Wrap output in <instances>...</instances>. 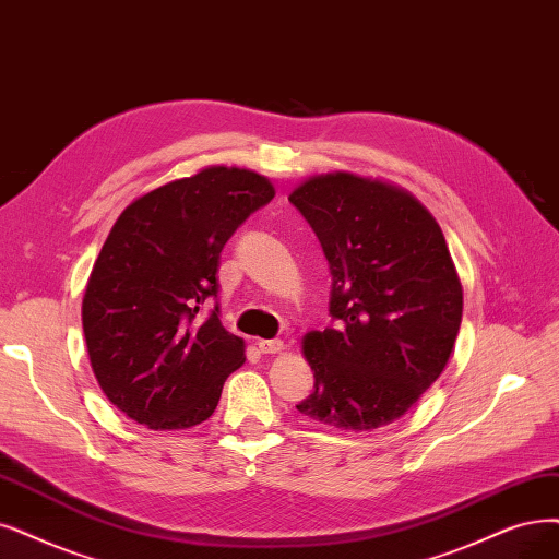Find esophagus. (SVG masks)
Returning a JSON list of instances; mask_svg holds the SVG:
<instances>
[{
    "label": "esophagus",
    "mask_w": 559,
    "mask_h": 559,
    "mask_svg": "<svg viewBox=\"0 0 559 559\" xmlns=\"http://www.w3.org/2000/svg\"><path fill=\"white\" fill-rule=\"evenodd\" d=\"M258 347H260L262 355H278V353H283V349H285V343L278 341V338H274V341H258Z\"/></svg>",
    "instance_id": "34e87169"
}]
</instances>
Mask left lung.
Instances as JSON below:
<instances>
[{"instance_id": "obj_1", "label": "left lung", "mask_w": 559, "mask_h": 559, "mask_svg": "<svg viewBox=\"0 0 559 559\" xmlns=\"http://www.w3.org/2000/svg\"><path fill=\"white\" fill-rule=\"evenodd\" d=\"M332 269L336 326L301 341L316 391L304 417L341 430L401 419L436 382L463 320V285L438 221L401 186L326 173L290 193Z\"/></svg>"}]
</instances>
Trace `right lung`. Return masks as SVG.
I'll use <instances>...</instances> for the list:
<instances>
[{"label":"right lung","instance_id":"add662e5","mask_svg":"<svg viewBox=\"0 0 559 559\" xmlns=\"http://www.w3.org/2000/svg\"><path fill=\"white\" fill-rule=\"evenodd\" d=\"M276 195L266 177L210 165L135 198L103 243L82 297V329L98 386L129 419L154 430L214 415L227 376L246 361L225 332L218 293L225 241Z\"/></svg>","mask_w":559,"mask_h":559}]
</instances>
